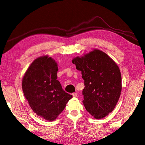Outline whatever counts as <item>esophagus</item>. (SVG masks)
Segmentation results:
<instances>
[{
	"label": "esophagus",
	"mask_w": 145,
	"mask_h": 145,
	"mask_svg": "<svg viewBox=\"0 0 145 145\" xmlns=\"http://www.w3.org/2000/svg\"><path fill=\"white\" fill-rule=\"evenodd\" d=\"M72 95L74 97H76V96H77V93H76V92L72 93Z\"/></svg>",
	"instance_id": "1"
}]
</instances>
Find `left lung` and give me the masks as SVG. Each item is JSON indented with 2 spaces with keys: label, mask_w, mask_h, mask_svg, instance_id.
Masks as SVG:
<instances>
[{
  "label": "left lung",
  "mask_w": 145,
  "mask_h": 145,
  "mask_svg": "<svg viewBox=\"0 0 145 145\" xmlns=\"http://www.w3.org/2000/svg\"><path fill=\"white\" fill-rule=\"evenodd\" d=\"M72 62L81 71L84 80L83 103L86 111L96 119L107 116L121 95V75L118 65L107 54L96 49Z\"/></svg>",
  "instance_id": "obj_1"
}]
</instances>
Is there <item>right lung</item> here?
Wrapping results in <instances>:
<instances>
[{"label":"right lung","instance_id":"right-lung-1","mask_svg":"<svg viewBox=\"0 0 145 145\" xmlns=\"http://www.w3.org/2000/svg\"><path fill=\"white\" fill-rule=\"evenodd\" d=\"M57 71L53 59L40 57L30 65L22 81L24 95L33 111L50 121L57 118L72 97L57 80Z\"/></svg>","mask_w":145,"mask_h":145}]
</instances>
